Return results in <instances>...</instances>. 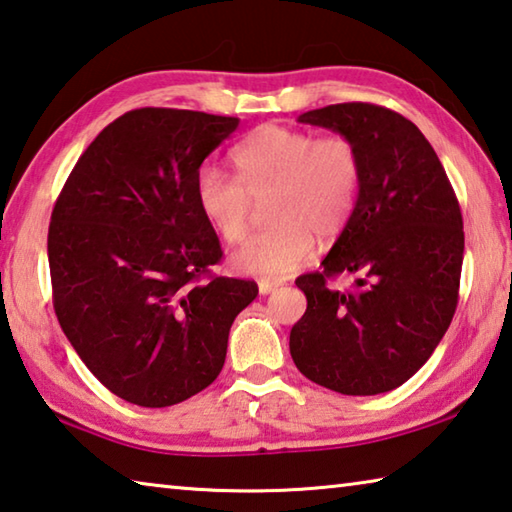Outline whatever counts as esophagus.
Masks as SVG:
<instances>
[{"label": "esophagus", "mask_w": 512, "mask_h": 512, "mask_svg": "<svg viewBox=\"0 0 512 512\" xmlns=\"http://www.w3.org/2000/svg\"><path fill=\"white\" fill-rule=\"evenodd\" d=\"M277 289H280V282H271V280L259 282V293H262V296H268V293H273Z\"/></svg>", "instance_id": "esophagus-1"}]
</instances>
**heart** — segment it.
Instances as JSON below:
<instances>
[{
  "label": "heart",
  "mask_w": 512,
  "mask_h": 512,
  "mask_svg": "<svg viewBox=\"0 0 512 512\" xmlns=\"http://www.w3.org/2000/svg\"><path fill=\"white\" fill-rule=\"evenodd\" d=\"M237 178L205 164L194 178V198L207 225L228 244L241 241L250 223V198L268 193L271 228L244 241L230 257L237 273L280 280L314 255L318 235L336 239L359 201L363 162L350 137H316L300 128L268 124L241 142Z\"/></svg>",
  "instance_id": "obj_1"
}]
</instances>
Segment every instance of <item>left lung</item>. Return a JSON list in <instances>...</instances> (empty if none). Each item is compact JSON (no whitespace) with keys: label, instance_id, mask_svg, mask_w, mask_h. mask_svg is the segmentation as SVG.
I'll use <instances>...</instances> for the list:
<instances>
[{"label":"left lung","instance_id":"obj_1","mask_svg":"<svg viewBox=\"0 0 512 512\" xmlns=\"http://www.w3.org/2000/svg\"><path fill=\"white\" fill-rule=\"evenodd\" d=\"M298 121L332 128L363 162L354 214L323 259L300 275L307 311L291 327L293 363L343 395H377L411 379L443 339L458 305L463 266L461 205L420 128L375 103H336ZM357 272L358 287L326 280Z\"/></svg>","mask_w":512,"mask_h":512}]
</instances>
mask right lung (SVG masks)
<instances>
[{
  "instance_id": "1",
  "label": "right lung",
  "mask_w": 512,
  "mask_h": 512,
  "mask_svg": "<svg viewBox=\"0 0 512 512\" xmlns=\"http://www.w3.org/2000/svg\"><path fill=\"white\" fill-rule=\"evenodd\" d=\"M237 117L140 108L83 151L51 212L54 309L110 393L162 409L219 377L230 327L257 284L219 277L223 250L194 178Z\"/></svg>"
}]
</instances>
